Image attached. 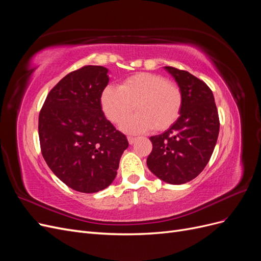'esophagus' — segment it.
I'll use <instances>...</instances> for the list:
<instances>
[{"instance_id":"34e87169","label":"esophagus","mask_w":261,"mask_h":261,"mask_svg":"<svg viewBox=\"0 0 261 261\" xmlns=\"http://www.w3.org/2000/svg\"><path fill=\"white\" fill-rule=\"evenodd\" d=\"M127 139H128V143H129V145H133V144L135 143V141H136V137H132V136H129V137H127Z\"/></svg>"}]
</instances>
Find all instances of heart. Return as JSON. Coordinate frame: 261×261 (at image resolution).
<instances>
[{"label": "heart", "instance_id": "heart-1", "mask_svg": "<svg viewBox=\"0 0 261 261\" xmlns=\"http://www.w3.org/2000/svg\"><path fill=\"white\" fill-rule=\"evenodd\" d=\"M100 105L113 124H121L137 110L139 113L122 125L126 133L139 134L151 128L163 132L179 117L183 96L176 84L161 75L143 72L125 78L118 88L112 86L105 88Z\"/></svg>", "mask_w": 261, "mask_h": 261}]
</instances>
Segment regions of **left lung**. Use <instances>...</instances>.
Instances as JSON below:
<instances>
[{"label": "left lung", "instance_id": "8db88e82", "mask_svg": "<svg viewBox=\"0 0 261 261\" xmlns=\"http://www.w3.org/2000/svg\"><path fill=\"white\" fill-rule=\"evenodd\" d=\"M177 83L183 106L177 121L161 135L150 137L147 165L165 183L185 184L209 162L220 129L215 97L209 87L186 70L164 66Z\"/></svg>", "mask_w": 261, "mask_h": 261}]
</instances>
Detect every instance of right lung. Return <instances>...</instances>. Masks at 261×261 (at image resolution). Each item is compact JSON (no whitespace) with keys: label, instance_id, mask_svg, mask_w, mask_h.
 Returning a JSON list of instances; mask_svg holds the SVG:
<instances>
[{"label":"right lung","instance_id":"1","mask_svg":"<svg viewBox=\"0 0 261 261\" xmlns=\"http://www.w3.org/2000/svg\"><path fill=\"white\" fill-rule=\"evenodd\" d=\"M109 69L87 65L53 87L39 114L41 152L63 183L81 193H97L114 180L128 147L124 134L108 121L100 105Z\"/></svg>","mask_w":261,"mask_h":261}]
</instances>
